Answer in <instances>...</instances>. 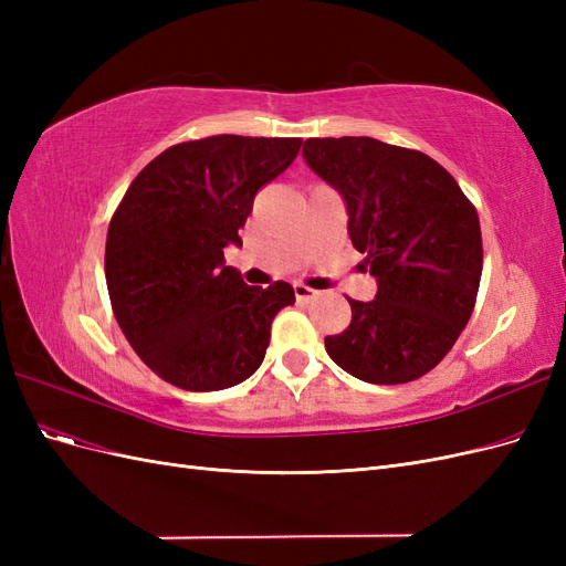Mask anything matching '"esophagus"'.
<instances>
[{
  "label": "esophagus",
  "mask_w": 566,
  "mask_h": 566,
  "mask_svg": "<svg viewBox=\"0 0 566 566\" xmlns=\"http://www.w3.org/2000/svg\"><path fill=\"white\" fill-rule=\"evenodd\" d=\"M293 290H295V297H297V302H310V300H316V297H318L316 290L306 287V285H302V283H295V285H293Z\"/></svg>",
  "instance_id": "esophagus-1"
}]
</instances>
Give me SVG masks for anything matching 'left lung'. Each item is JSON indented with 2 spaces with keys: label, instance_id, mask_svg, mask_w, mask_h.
<instances>
[{
  "label": "left lung",
  "instance_id": "8db88e82",
  "mask_svg": "<svg viewBox=\"0 0 566 566\" xmlns=\"http://www.w3.org/2000/svg\"><path fill=\"white\" fill-rule=\"evenodd\" d=\"M302 158L345 200L347 231L378 281L349 300L325 352L354 378L403 385L430 373L465 328L482 279V231L455 179L420 150L370 136L306 139Z\"/></svg>",
  "mask_w": 566,
  "mask_h": 566
}]
</instances>
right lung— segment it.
<instances>
[{
    "label": "right lung",
    "mask_w": 566,
    "mask_h": 566,
    "mask_svg": "<svg viewBox=\"0 0 566 566\" xmlns=\"http://www.w3.org/2000/svg\"><path fill=\"white\" fill-rule=\"evenodd\" d=\"M302 139L219 134L150 160L115 210L106 241L113 314L169 385L217 391L262 366L271 321L295 304L283 281L248 285L227 266L254 193L293 165Z\"/></svg>",
    "instance_id": "1"
}]
</instances>
